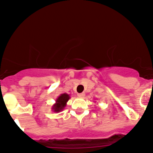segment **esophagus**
<instances>
[{"label": "esophagus", "instance_id": "esophagus-1", "mask_svg": "<svg viewBox=\"0 0 153 153\" xmlns=\"http://www.w3.org/2000/svg\"><path fill=\"white\" fill-rule=\"evenodd\" d=\"M85 96V93H78V96L79 97H84Z\"/></svg>", "mask_w": 153, "mask_h": 153}]
</instances>
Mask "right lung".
<instances>
[{
  "instance_id": "obj_1",
  "label": "right lung",
  "mask_w": 153,
  "mask_h": 153,
  "mask_svg": "<svg viewBox=\"0 0 153 153\" xmlns=\"http://www.w3.org/2000/svg\"><path fill=\"white\" fill-rule=\"evenodd\" d=\"M68 99H69V96L65 93L59 96L56 101V103L53 106V109H55V111H60V110L63 109L64 106H65V105H66V102L68 101Z\"/></svg>"
}]
</instances>
